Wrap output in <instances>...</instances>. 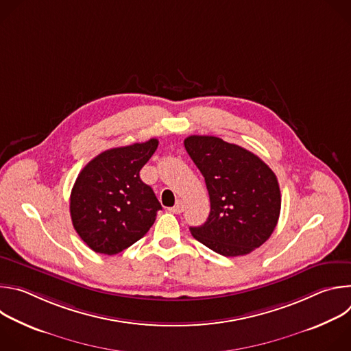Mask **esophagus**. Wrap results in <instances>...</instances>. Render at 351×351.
Masks as SVG:
<instances>
[{"label":"esophagus","instance_id":"34e87169","mask_svg":"<svg viewBox=\"0 0 351 351\" xmlns=\"http://www.w3.org/2000/svg\"><path fill=\"white\" fill-rule=\"evenodd\" d=\"M183 208H184L183 202H182V199H178V203H176L169 211L173 213V214H182V213H183Z\"/></svg>","mask_w":351,"mask_h":351}]
</instances>
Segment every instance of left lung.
Segmentation results:
<instances>
[{"instance_id":"obj_1","label":"left lung","mask_w":351,"mask_h":351,"mask_svg":"<svg viewBox=\"0 0 351 351\" xmlns=\"http://www.w3.org/2000/svg\"><path fill=\"white\" fill-rule=\"evenodd\" d=\"M184 148L202 172L211 211L190 228L195 240L225 257L252 253L276 228L280 189L276 175L248 149L215 136H189Z\"/></svg>"}]
</instances>
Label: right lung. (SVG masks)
Listing matches in <instances>:
<instances>
[{
    "instance_id": "add662e5",
    "label": "right lung",
    "mask_w": 351,
    "mask_h": 351,
    "mask_svg": "<svg viewBox=\"0 0 351 351\" xmlns=\"http://www.w3.org/2000/svg\"><path fill=\"white\" fill-rule=\"evenodd\" d=\"M157 138L107 149L79 173L71 193V218L80 239L99 254L114 256L140 240L162 207L140 169Z\"/></svg>"
}]
</instances>
